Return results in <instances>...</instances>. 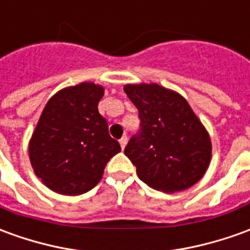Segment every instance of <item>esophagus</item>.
Returning <instances> with one entry per match:
<instances>
[{"instance_id":"esophagus-1","label":"esophagus","mask_w":250,"mask_h":250,"mask_svg":"<svg viewBox=\"0 0 250 250\" xmlns=\"http://www.w3.org/2000/svg\"><path fill=\"white\" fill-rule=\"evenodd\" d=\"M120 146H122V149H125V145H127V137H123V138H120Z\"/></svg>"}]
</instances>
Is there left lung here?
<instances>
[{"label": "left lung", "instance_id": "1", "mask_svg": "<svg viewBox=\"0 0 250 250\" xmlns=\"http://www.w3.org/2000/svg\"><path fill=\"white\" fill-rule=\"evenodd\" d=\"M125 92L141 119L125 149L138 177L167 193L196 184L210 165L211 139L186 99L158 83H130Z\"/></svg>", "mask_w": 250, "mask_h": 250}]
</instances>
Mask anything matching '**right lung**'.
Returning a JSON list of instances; mask_svg holds the SVG:
<instances>
[{
    "label": "right lung",
    "mask_w": 250,
    "mask_h": 250,
    "mask_svg": "<svg viewBox=\"0 0 250 250\" xmlns=\"http://www.w3.org/2000/svg\"><path fill=\"white\" fill-rule=\"evenodd\" d=\"M103 96V86L83 83L47 101L28 150L35 174L51 191L70 196L90 191L120 151L99 113Z\"/></svg>",
    "instance_id": "add662e5"
}]
</instances>
